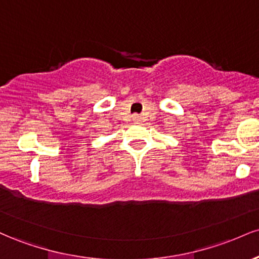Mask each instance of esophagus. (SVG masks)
Segmentation results:
<instances>
[{
    "mask_svg": "<svg viewBox=\"0 0 259 259\" xmlns=\"http://www.w3.org/2000/svg\"><path fill=\"white\" fill-rule=\"evenodd\" d=\"M135 119H136V121H139V118H138V117H136V118H135Z\"/></svg>",
    "mask_w": 259,
    "mask_h": 259,
    "instance_id": "34e87169",
    "label": "esophagus"
}]
</instances>
